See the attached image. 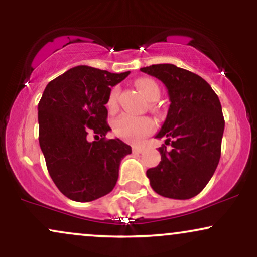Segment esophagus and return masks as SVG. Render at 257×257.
I'll use <instances>...</instances> for the list:
<instances>
[{
    "mask_svg": "<svg viewBox=\"0 0 257 257\" xmlns=\"http://www.w3.org/2000/svg\"><path fill=\"white\" fill-rule=\"evenodd\" d=\"M143 151H144L143 147H140V146H134V147H133V153H141Z\"/></svg>",
    "mask_w": 257,
    "mask_h": 257,
    "instance_id": "1",
    "label": "esophagus"
}]
</instances>
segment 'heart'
Returning <instances> with one entry per match:
<instances>
[{"label": "heart", "instance_id": "b5f03b06", "mask_svg": "<svg viewBox=\"0 0 257 257\" xmlns=\"http://www.w3.org/2000/svg\"><path fill=\"white\" fill-rule=\"evenodd\" d=\"M135 87L150 101H156L161 96V89H159L158 84L151 78L143 77L137 79ZM117 99H118V88L114 87L111 90L107 104H106L111 111L116 110ZM112 128H113L116 137L128 141V143L138 144L155 131V122L149 117H135L131 114H123L114 119Z\"/></svg>", "mask_w": 257, "mask_h": 257}]
</instances>
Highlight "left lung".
<instances>
[{
	"label": "left lung",
	"mask_w": 257,
	"mask_h": 257,
	"mask_svg": "<svg viewBox=\"0 0 257 257\" xmlns=\"http://www.w3.org/2000/svg\"><path fill=\"white\" fill-rule=\"evenodd\" d=\"M162 81L170 106L156 138H167L159 147L161 162L146 172L156 193L167 198L190 199L205 187L221 156L225 119L219 96L205 79L173 64L141 67Z\"/></svg>",
	"instance_id": "1"
}]
</instances>
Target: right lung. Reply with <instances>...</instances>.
Wrapping results in <instances>:
<instances>
[{
    "label": "right lung",
    "mask_w": 257,
    "mask_h": 257,
    "mask_svg": "<svg viewBox=\"0 0 257 257\" xmlns=\"http://www.w3.org/2000/svg\"><path fill=\"white\" fill-rule=\"evenodd\" d=\"M129 71L111 73L76 66L47 84L38 102V140L47 169L64 196L91 202L110 193L118 180L122 158L132 147L119 139H106L111 87ZM96 140L87 141V134Z\"/></svg>",
    "instance_id": "obj_1"
}]
</instances>
